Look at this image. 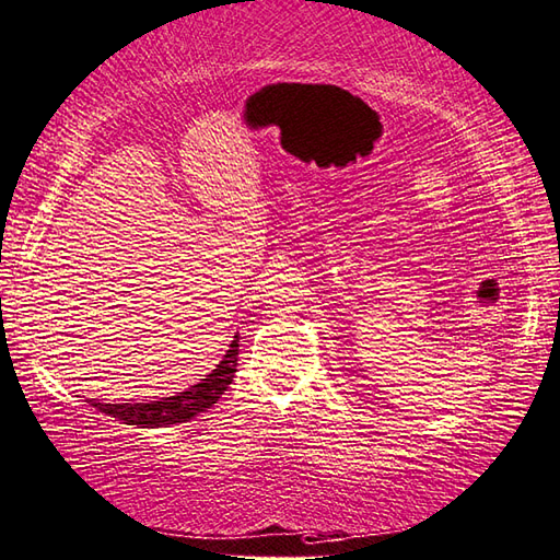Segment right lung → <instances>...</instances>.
<instances>
[{
	"mask_svg": "<svg viewBox=\"0 0 560 560\" xmlns=\"http://www.w3.org/2000/svg\"><path fill=\"white\" fill-rule=\"evenodd\" d=\"M237 347H240V335H235L230 349L223 354L221 364H218L211 374L194 383L191 388H186L177 396L170 398H158L150 402H98L90 398L86 402L96 408L98 412L112 415L116 420H124L126 424H138V427H164V424H177V422H189L196 415L211 408V405L223 396V390L233 383L235 366H237Z\"/></svg>",
	"mask_w": 560,
	"mask_h": 560,
	"instance_id": "1",
	"label": "right lung"
}]
</instances>
